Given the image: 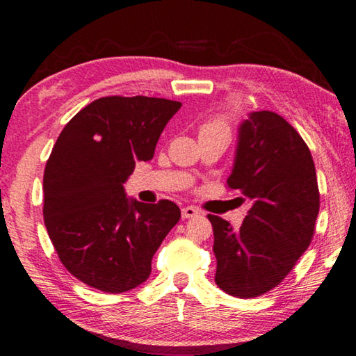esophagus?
<instances>
[{"instance_id": "obj_1", "label": "esophagus", "mask_w": 356, "mask_h": 356, "mask_svg": "<svg viewBox=\"0 0 356 356\" xmlns=\"http://www.w3.org/2000/svg\"><path fill=\"white\" fill-rule=\"evenodd\" d=\"M200 213H201V210L193 207V206H186L182 209V218H193V216H196Z\"/></svg>"}]
</instances>
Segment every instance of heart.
Returning <instances> with one entry per match:
<instances>
[{
  "label": "heart",
  "mask_w": 356,
  "mask_h": 356,
  "mask_svg": "<svg viewBox=\"0 0 356 356\" xmlns=\"http://www.w3.org/2000/svg\"><path fill=\"white\" fill-rule=\"evenodd\" d=\"M201 134H221L229 136V116H218L202 125Z\"/></svg>",
  "instance_id": "1"
}]
</instances>
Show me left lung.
<instances>
[{
	"instance_id": "1",
	"label": "left lung",
	"mask_w": 356,
	"mask_h": 356,
	"mask_svg": "<svg viewBox=\"0 0 356 356\" xmlns=\"http://www.w3.org/2000/svg\"><path fill=\"white\" fill-rule=\"evenodd\" d=\"M227 186L248 197L251 207L237 231L209 215L215 282L232 297H259L286 278L314 236L321 207L316 166L284 118L252 111L238 127Z\"/></svg>"
}]
</instances>
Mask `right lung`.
Instances as JSON below:
<instances>
[{"instance_id": "1", "label": "right lung", "mask_w": 356, "mask_h": 356, "mask_svg": "<svg viewBox=\"0 0 356 356\" xmlns=\"http://www.w3.org/2000/svg\"><path fill=\"white\" fill-rule=\"evenodd\" d=\"M180 102L102 97L65 125L44 172V221L59 259L102 292L135 289L168 232L180 220L172 201L129 200L124 184L155 146Z\"/></svg>"}]
</instances>
